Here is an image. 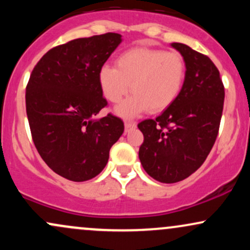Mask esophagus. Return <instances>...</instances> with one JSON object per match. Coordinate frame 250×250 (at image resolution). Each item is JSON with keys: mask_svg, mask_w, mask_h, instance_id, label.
Wrapping results in <instances>:
<instances>
[{"mask_svg": "<svg viewBox=\"0 0 250 250\" xmlns=\"http://www.w3.org/2000/svg\"><path fill=\"white\" fill-rule=\"evenodd\" d=\"M136 128V123L135 122H130V121H127L125 123V133H128V131L133 130V129Z\"/></svg>", "mask_w": 250, "mask_h": 250, "instance_id": "esophagus-1", "label": "esophagus"}]
</instances>
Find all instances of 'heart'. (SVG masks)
Returning a JSON list of instances; mask_svg holds the SVG:
<instances>
[{"instance_id":"1","label":"heart","mask_w":250,"mask_h":250,"mask_svg":"<svg viewBox=\"0 0 250 250\" xmlns=\"http://www.w3.org/2000/svg\"><path fill=\"white\" fill-rule=\"evenodd\" d=\"M186 63L175 51L149 47H134L117 56L115 67L103 65L99 71L102 95L117 103L129 93L134 94L116 107L115 113L131 119L149 108L160 113L170 107L182 91Z\"/></svg>"}]
</instances>
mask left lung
<instances>
[{
    "instance_id": "8db88e82",
    "label": "left lung",
    "mask_w": 250,
    "mask_h": 250,
    "mask_svg": "<svg viewBox=\"0 0 250 250\" xmlns=\"http://www.w3.org/2000/svg\"><path fill=\"white\" fill-rule=\"evenodd\" d=\"M186 63L180 96L155 120L137 125L145 136L139 150L143 169L162 183H175L196 171L219 133L225 88L211 60L183 43H171Z\"/></svg>"
}]
</instances>
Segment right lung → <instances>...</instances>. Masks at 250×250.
I'll use <instances>...</instances> for the list:
<instances>
[{"instance_id": "add662e5", "label": "right lung", "mask_w": 250, "mask_h": 250, "mask_svg": "<svg viewBox=\"0 0 250 250\" xmlns=\"http://www.w3.org/2000/svg\"><path fill=\"white\" fill-rule=\"evenodd\" d=\"M121 42L116 33L73 40L44 54L31 71L25 108L34 145L64 179L83 182L101 173L125 130L111 114L95 119L107 105L99 71Z\"/></svg>"}]
</instances>
